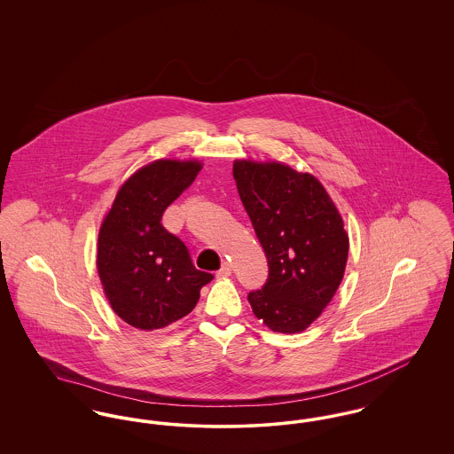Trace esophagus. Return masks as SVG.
<instances>
[{
	"label": "esophagus",
	"mask_w": 454,
	"mask_h": 454,
	"mask_svg": "<svg viewBox=\"0 0 454 454\" xmlns=\"http://www.w3.org/2000/svg\"><path fill=\"white\" fill-rule=\"evenodd\" d=\"M231 274V263L230 262H224L223 265H221V269L217 270V278H226V276H230Z\"/></svg>",
	"instance_id": "1"
}]
</instances>
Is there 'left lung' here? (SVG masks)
I'll return each instance as SVG.
<instances>
[{
	"mask_svg": "<svg viewBox=\"0 0 454 454\" xmlns=\"http://www.w3.org/2000/svg\"><path fill=\"white\" fill-rule=\"evenodd\" d=\"M238 194L265 252L269 276L250 291L255 317L274 332L315 322L344 278L348 237L324 185L282 163L239 160Z\"/></svg>",
	"mask_w": 454,
	"mask_h": 454,
	"instance_id": "8db88e82",
	"label": "left lung"
}]
</instances>
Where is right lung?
<instances>
[{"instance_id":"add662e5","label":"right lung","mask_w":454,"mask_h":454,"mask_svg":"<svg viewBox=\"0 0 454 454\" xmlns=\"http://www.w3.org/2000/svg\"><path fill=\"white\" fill-rule=\"evenodd\" d=\"M199 161L158 160L121 187L98 235L97 267L112 309L141 330L163 328L194 309L213 274L165 230V209L200 172Z\"/></svg>"}]
</instances>
